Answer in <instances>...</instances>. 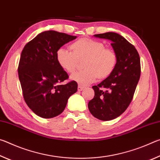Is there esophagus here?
<instances>
[{"label": "esophagus", "instance_id": "1", "mask_svg": "<svg viewBox=\"0 0 160 160\" xmlns=\"http://www.w3.org/2000/svg\"><path fill=\"white\" fill-rule=\"evenodd\" d=\"M83 90H84V87L81 86V85H78V91L80 92V91H82Z\"/></svg>", "mask_w": 160, "mask_h": 160}]
</instances>
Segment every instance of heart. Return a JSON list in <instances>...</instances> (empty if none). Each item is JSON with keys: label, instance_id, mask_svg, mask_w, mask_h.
Instances as JSON below:
<instances>
[{"label": "heart", "instance_id": "obj_1", "mask_svg": "<svg viewBox=\"0 0 160 160\" xmlns=\"http://www.w3.org/2000/svg\"><path fill=\"white\" fill-rule=\"evenodd\" d=\"M73 52L65 48L56 51V60L62 68L72 72L76 68L77 60L85 59L83 68L85 70L70 75V79L78 85L87 86L95 82L99 77L106 78L114 70L117 56L114 51L106 48L104 44L90 39H80L71 45Z\"/></svg>", "mask_w": 160, "mask_h": 160}]
</instances>
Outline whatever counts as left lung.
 <instances>
[{
    "instance_id": "8db88e82",
    "label": "left lung",
    "mask_w": 160,
    "mask_h": 160,
    "mask_svg": "<svg viewBox=\"0 0 160 160\" xmlns=\"http://www.w3.org/2000/svg\"><path fill=\"white\" fill-rule=\"evenodd\" d=\"M94 37L112 42L117 56L114 70L92 87L94 97L88 103L93 116L102 121H110L122 114L133 97L140 76V56L134 46L117 33L106 32Z\"/></svg>"
}]
</instances>
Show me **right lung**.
Here are the masks:
<instances>
[{
  "instance_id": "right-lung-1",
  "label": "right lung",
  "mask_w": 160,
  "mask_h": 160,
  "mask_svg": "<svg viewBox=\"0 0 160 160\" xmlns=\"http://www.w3.org/2000/svg\"><path fill=\"white\" fill-rule=\"evenodd\" d=\"M53 30L43 32L28 42L22 51L18 66L19 80L28 106L44 118H53L63 112L68 99L75 93L78 84L68 78L56 60V51L76 39Z\"/></svg>"
}]
</instances>
